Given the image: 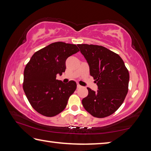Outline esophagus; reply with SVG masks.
<instances>
[{"label": "esophagus", "mask_w": 151, "mask_h": 151, "mask_svg": "<svg viewBox=\"0 0 151 151\" xmlns=\"http://www.w3.org/2000/svg\"><path fill=\"white\" fill-rule=\"evenodd\" d=\"M81 86L79 85V84H77V88H81Z\"/></svg>", "instance_id": "1"}]
</instances>
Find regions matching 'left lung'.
I'll use <instances>...</instances> for the list:
<instances>
[{
	"instance_id": "8db88e82",
	"label": "left lung",
	"mask_w": 151,
	"mask_h": 151,
	"mask_svg": "<svg viewBox=\"0 0 151 151\" xmlns=\"http://www.w3.org/2000/svg\"><path fill=\"white\" fill-rule=\"evenodd\" d=\"M88 64L90 75L98 86L96 92L87 88L82 101L92 116L104 118L113 114L123 103L129 89V73L119 55L102 46L77 45Z\"/></svg>"
}]
</instances>
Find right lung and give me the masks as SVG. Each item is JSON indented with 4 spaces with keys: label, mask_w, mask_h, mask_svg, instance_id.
I'll list each match as a JSON object with an SVG mask.
<instances>
[{
    "label": "right lung",
    "mask_w": 151,
    "mask_h": 151,
    "mask_svg": "<svg viewBox=\"0 0 151 151\" xmlns=\"http://www.w3.org/2000/svg\"><path fill=\"white\" fill-rule=\"evenodd\" d=\"M78 51L76 45L54 42L37 51L26 65L23 90L32 108L42 115L55 116L66 108L76 83L65 84L56 78L65 71L67 58Z\"/></svg>",
    "instance_id": "obj_1"
}]
</instances>
